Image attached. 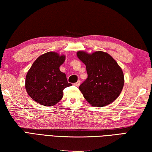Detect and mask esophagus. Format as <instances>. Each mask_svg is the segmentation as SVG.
I'll return each mask as SVG.
<instances>
[{"instance_id":"esophagus-1","label":"esophagus","mask_w":152,"mask_h":152,"mask_svg":"<svg viewBox=\"0 0 152 152\" xmlns=\"http://www.w3.org/2000/svg\"><path fill=\"white\" fill-rule=\"evenodd\" d=\"M80 83H81V82L79 81H78L77 82H76V83H74V86H76V87H79V85H80Z\"/></svg>"}]
</instances>
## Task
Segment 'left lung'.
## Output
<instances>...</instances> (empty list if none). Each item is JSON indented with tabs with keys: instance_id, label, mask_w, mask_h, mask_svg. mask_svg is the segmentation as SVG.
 Instances as JSON below:
<instances>
[{
	"instance_id": "8db88e82",
	"label": "left lung",
	"mask_w": 152,
	"mask_h": 152,
	"mask_svg": "<svg viewBox=\"0 0 152 152\" xmlns=\"http://www.w3.org/2000/svg\"><path fill=\"white\" fill-rule=\"evenodd\" d=\"M77 55L86 65L88 75L79 86L87 102L95 107H103L114 102L124 85V73L115 60L103 51L92 54L78 51Z\"/></svg>"
}]
</instances>
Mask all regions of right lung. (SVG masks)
<instances>
[{
  "instance_id": "obj_1",
  "label": "right lung",
  "mask_w": 152,
  "mask_h": 152,
  "mask_svg": "<svg viewBox=\"0 0 152 152\" xmlns=\"http://www.w3.org/2000/svg\"><path fill=\"white\" fill-rule=\"evenodd\" d=\"M65 60V55L48 52L39 56L27 72L26 91L39 104L45 106L57 104L63 96V89L71 86L66 75L59 69Z\"/></svg>"
}]
</instances>
